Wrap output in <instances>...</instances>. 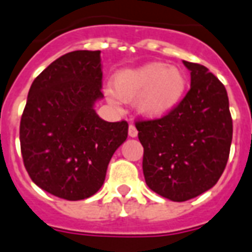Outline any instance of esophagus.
<instances>
[{
    "label": "esophagus",
    "mask_w": 252,
    "mask_h": 252,
    "mask_svg": "<svg viewBox=\"0 0 252 252\" xmlns=\"http://www.w3.org/2000/svg\"><path fill=\"white\" fill-rule=\"evenodd\" d=\"M137 129H136V126L133 124H130L129 128H128V134H129V137H136L137 136Z\"/></svg>",
    "instance_id": "34e87169"
}]
</instances>
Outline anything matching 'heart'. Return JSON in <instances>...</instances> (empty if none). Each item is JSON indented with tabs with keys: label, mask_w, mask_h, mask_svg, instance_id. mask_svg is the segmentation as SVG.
Wrapping results in <instances>:
<instances>
[{
	"label": "heart",
	"mask_w": 252,
	"mask_h": 252,
	"mask_svg": "<svg viewBox=\"0 0 252 252\" xmlns=\"http://www.w3.org/2000/svg\"><path fill=\"white\" fill-rule=\"evenodd\" d=\"M112 90H107L108 102L118 103L137 98L138 112L146 118L158 119L171 112L187 90V77L178 66L165 63H148L137 68L119 70L112 80Z\"/></svg>",
	"instance_id": "obj_1"
}]
</instances>
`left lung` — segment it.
<instances>
[{
	"instance_id": "obj_1",
	"label": "left lung",
	"mask_w": 252,
	"mask_h": 252,
	"mask_svg": "<svg viewBox=\"0 0 252 252\" xmlns=\"http://www.w3.org/2000/svg\"><path fill=\"white\" fill-rule=\"evenodd\" d=\"M183 64L191 89L182 102L162 118L136 122L146 184L172 201L193 199L219 182L233 138L225 86L204 65Z\"/></svg>"
}]
</instances>
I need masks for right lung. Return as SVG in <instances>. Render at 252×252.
<instances>
[{"mask_svg": "<svg viewBox=\"0 0 252 252\" xmlns=\"http://www.w3.org/2000/svg\"><path fill=\"white\" fill-rule=\"evenodd\" d=\"M100 51L59 57L33 80L22 114L23 163L36 186L65 200L99 191L128 123L104 122L94 104L103 98Z\"/></svg>", "mask_w": 252, "mask_h": 252, "instance_id": "add662e5", "label": "right lung"}]
</instances>
